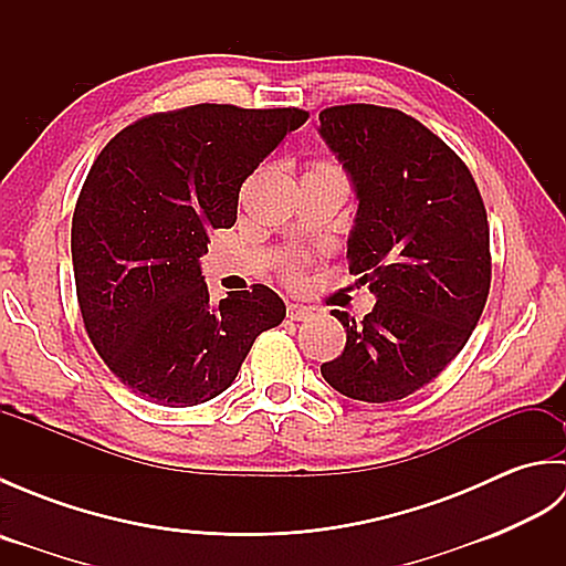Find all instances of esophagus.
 I'll use <instances>...</instances> for the list:
<instances>
[{
  "label": "esophagus",
  "instance_id": "obj_1",
  "mask_svg": "<svg viewBox=\"0 0 566 566\" xmlns=\"http://www.w3.org/2000/svg\"><path fill=\"white\" fill-rule=\"evenodd\" d=\"M311 314H314V311H311L304 304H290V306H286V318H290V321H306V318H311Z\"/></svg>",
  "mask_w": 566,
  "mask_h": 566
}]
</instances>
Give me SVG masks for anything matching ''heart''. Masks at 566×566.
Segmentation results:
<instances>
[{
  "instance_id": "heart-1",
  "label": "heart",
  "mask_w": 566,
  "mask_h": 566,
  "mask_svg": "<svg viewBox=\"0 0 566 566\" xmlns=\"http://www.w3.org/2000/svg\"><path fill=\"white\" fill-rule=\"evenodd\" d=\"M314 170H335V167L333 165H316Z\"/></svg>"
}]
</instances>
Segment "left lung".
I'll return each mask as SVG.
<instances>
[{"label":"left lung","instance_id":"obj_1","mask_svg":"<svg viewBox=\"0 0 566 566\" xmlns=\"http://www.w3.org/2000/svg\"><path fill=\"white\" fill-rule=\"evenodd\" d=\"M318 122L357 197L350 272L377 296L363 321L331 311L347 340L321 375L350 399L399 401L452 363L482 316L491 284L484 201L467 165L413 116L345 104Z\"/></svg>","mask_w":566,"mask_h":566}]
</instances>
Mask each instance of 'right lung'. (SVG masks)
Listing matches in <instances>:
<instances>
[{
  "mask_svg": "<svg viewBox=\"0 0 566 566\" xmlns=\"http://www.w3.org/2000/svg\"><path fill=\"white\" fill-rule=\"evenodd\" d=\"M306 118L197 104L126 126L94 160L72 216L77 302L106 367L143 399H213L284 321L264 284L211 306L199 258L213 228L235 223L245 179Z\"/></svg>",
  "mask_w": 566,
  "mask_h": 566,
  "instance_id": "1",
  "label": "right lung"
}]
</instances>
